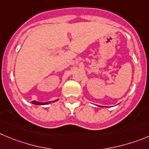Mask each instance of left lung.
<instances>
[{"instance_id":"left-lung-1","label":"left lung","mask_w":149,"mask_h":149,"mask_svg":"<svg viewBox=\"0 0 149 149\" xmlns=\"http://www.w3.org/2000/svg\"><path fill=\"white\" fill-rule=\"evenodd\" d=\"M100 107H101V108H103V106H101V105H99Z\"/></svg>"}]
</instances>
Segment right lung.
<instances>
[{
	"label": "right lung",
	"instance_id": "obj_1",
	"mask_svg": "<svg viewBox=\"0 0 149 149\" xmlns=\"http://www.w3.org/2000/svg\"><path fill=\"white\" fill-rule=\"evenodd\" d=\"M56 100H54V101H51V102H45V103L40 102H37V101H33V104H37V105H44V104H49V103L55 102H56Z\"/></svg>",
	"mask_w": 149,
	"mask_h": 149
}]
</instances>
